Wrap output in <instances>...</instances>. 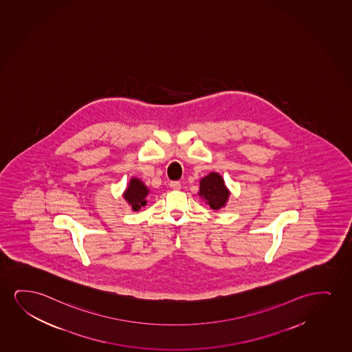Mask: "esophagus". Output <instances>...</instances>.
Returning <instances> with one entry per match:
<instances>
[{"label":"esophagus","mask_w":352,"mask_h":352,"mask_svg":"<svg viewBox=\"0 0 352 352\" xmlns=\"http://www.w3.org/2000/svg\"><path fill=\"white\" fill-rule=\"evenodd\" d=\"M169 186L173 188V190H180L182 188V184H180V182H170Z\"/></svg>","instance_id":"obj_1"}]
</instances>
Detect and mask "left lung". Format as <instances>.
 I'll return each mask as SVG.
<instances>
[{
    "label": "left lung",
    "mask_w": 352,
    "mask_h": 352,
    "mask_svg": "<svg viewBox=\"0 0 352 352\" xmlns=\"http://www.w3.org/2000/svg\"><path fill=\"white\" fill-rule=\"evenodd\" d=\"M199 196L206 199L211 209L219 210L228 201L229 191L224 185L223 179L217 173L209 174L201 180Z\"/></svg>",
    "instance_id": "obj_1"
}]
</instances>
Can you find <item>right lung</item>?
<instances>
[{
    "label": "right lung",
    "mask_w": 352,
    "mask_h": 352,
    "mask_svg": "<svg viewBox=\"0 0 352 352\" xmlns=\"http://www.w3.org/2000/svg\"><path fill=\"white\" fill-rule=\"evenodd\" d=\"M146 195L148 188L144 186V184L140 179L133 178L130 180L128 190L124 193V198L131 206L133 211H138L142 206H146Z\"/></svg>",
    "instance_id": "1"
}]
</instances>
